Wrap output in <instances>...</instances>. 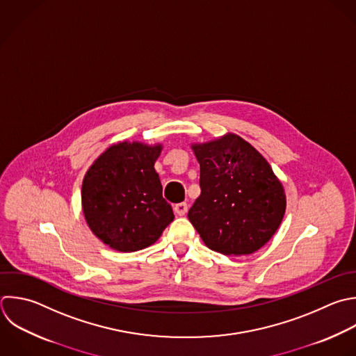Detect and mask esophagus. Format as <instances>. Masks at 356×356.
Segmentation results:
<instances>
[{"label":"esophagus","mask_w":356,"mask_h":356,"mask_svg":"<svg viewBox=\"0 0 356 356\" xmlns=\"http://www.w3.org/2000/svg\"><path fill=\"white\" fill-rule=\"evenodd\" d=\"M188 211V204L186 203H178L174 206V213L177 216H185Z\"/></svg>","instance_id":"34e87169"}]
</instances>
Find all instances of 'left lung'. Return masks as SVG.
<instances>
[{
    "label": "left lung",
    "instance_id": "left-lung-1",
    "mask_svg": "<svg viewBox=\"0 0 356 356\" xmlns=\"http://www.w3.org/2000/svg\"><path fill=\"white\" fill-rule=\"evenodd\" d=\"M191 147L200 164V196L188 213L189 221L214 252H257L284 218L286 197L281 181L268 161L235 134Z\"/></svg>",
    "mask_w": 356,
    "mask_h": 356
}]
</instances>
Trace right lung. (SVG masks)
<instances>
[{"mask_svg":"<svg viewBox=\"0 0 356 356\" xmlns=\"http://www.w3.org/2000/svg\"><path fill=\"white\" fill-rule=\"evenodd\" d=\"M161 150V143L117 142L85 174V220L90 231L114 250L127 253L153 245L174 220L154 170Z\"/></svg>","mask_w":356,"mask_h":356,"instance_id":"1","label":"right lung"}]
</instances>
